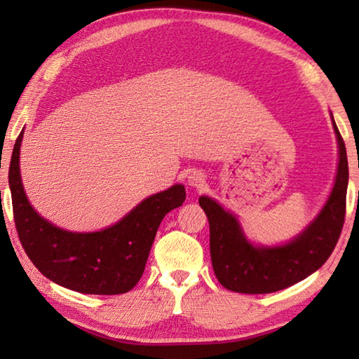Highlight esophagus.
<instances>
[{
    "label": "esophagus",
    "mask_w": 359,
    "mask_h": 359,
    "mask_svg": "<svg viewBox=\"0 0 359 359\" xmlns=\"http://www.w3.org/2000/svg\"><path fill=\"white\" fill-rule=\"evenodd\" d=\"M187 185L191 187V188H196V190H199V188H203L205 185V175L203 171H191L190 174H188L187 177Z\"/></svg>",
    "instance_id": "1"
}]
</instances>
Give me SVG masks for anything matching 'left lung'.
I'll list each match as a JSON object with an SVG mask.
<instances>
[{"label": "left lung", "instance_id": "8db88e82", "mask_svg": "<svg viewBox=\"0 0 359 359\" xmlns=\"http://www.w3.org/2000/svg\"><path fill=\"white\" fill-rule=\"evenodd\" d=\"M337 139V171L325 204L313 220L288 242L255 244L238 215L210 196H199L210 228V258L215 277L224 288L244 294H264L288 288L318 271L336 247L345 218L348 161L344 139L331 114Z\"/></svg>", "mask_w": 359, "mask_h": 359}]
</instances>
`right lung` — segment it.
Here are the masks:
<instances>
[{"instance_id":"1","label":"right lung","mask_w":359,"mask_h":359,"mask_svg":"<svg viewBox=\"0 0 359 359\" xmlns=\"http://www.w3.org/2000/svg\"><path fill=\"white\" fill-rule=\"evenodd\" d=\"M23 130L12 150L9 188L15 228L23 248L42 276L83 294H121L136 287L147 263L158 226L168 212L185 201V187L142 199L118 222L100 231L60 228L28 201L20 175Z\"/></svg>"}]
</instances>
